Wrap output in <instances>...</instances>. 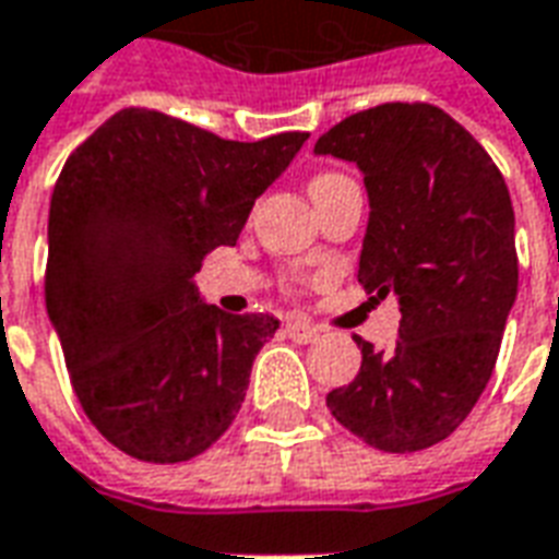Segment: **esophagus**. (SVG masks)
<instances>
[{"mask_svg": "<svg viewBox=\"0 0 559 559\" xmlns=\"http://www.w3.org/2000/svg\"><path fill=\"white\" fill-rule=\"evenodd\" d=\"M287 335L293 341H299V344H311V341L320 338V329L311 326V323H305V320H287Z\"/></svg>", "mask_w": 559, "mask_h": 559, "instance_id": "34e87169", "label": "esophagus"}]
</instances>
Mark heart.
<instances>
[{"instance_id": "1", "label": "heart", "mask_w": 559, "mask_h": 559, "mask_svg": "<svg viewBox=\"0 0 559 559\" xmlns=\"http://www.w3.org/2000/svg\"><path fill=\"white\" fill-rule=\"evenodd\" d=\"M335 182H347V176H341V173H320V176H314V182H311V191H317V188H326V185H335Z\"/></svg>"}]
</instances>
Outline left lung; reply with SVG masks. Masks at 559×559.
<instances>
[{
  "instance_id": "left-lung-1",
  "label": "left lung",
  "mask_w": 559,
  "mask_h": 559,
  "mask_svg": "<svg viewBox=\"0 0 559 559\" xmlns=\"http://www.w3.org/2000/svg\"><path fill=\"white\" fill-rule=\"evenodd\" d=\"M365 173L371 218L359 284L395 293V350L356 338L362 365L332 416L380 452H419L467 419L491 380L518 293L515 212L479 140L433 104H380L317 140Z\"/></svg>"
}]
</instances>
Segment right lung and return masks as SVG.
Instances as JSON below:
<instances>
[{"label":"right lung","mask_w":559,"mask_h":559,"mask_svg":"<svg viewBox=\"0 0 559 559\" xmlns=\"http://www.w3.org/2000/svg\"><path fill=\"white\" fill-rule=\"evenodd\" d=\"M308 140H224L128 107L68 155L50 200L44 299L80 407L126 455L191 461L242 407L278 320L200 302L194 275L236 245Z\"/></svg>","instance_id":"obj_1"}]
</instances>
